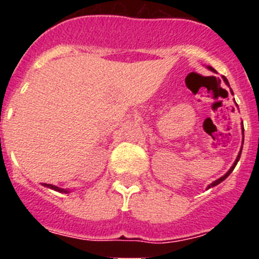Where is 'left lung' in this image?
<instances>
[{
    "label": "left lung",
    "instance_id": "obj_1",
    "mask_svg": "<svg viewBox=\"0 0 259 259\" xmlns=\"http://www.w3.org/2000/svg\"><path fill=\"white\" fill-rule=\"evenodd\" d=\"M209 69H210V70H213V69H211V67H209ZM223 80H224V81H226V83H228V80H227V79H226V77H223ZM241 153H242V151H239L238 156H237V160H236V161H234V164H233V165H232V168H231V169H229V170H228V173H227V174H224V176H223V177H222V178H219L218 180H215V182H213V183H211V184L209 185V187H208V189H209V188H211V187H215V185H218V184H219V183H222V182H223V180H224V179H226V178H227V177H228V176H229V174H231V173H232V171H233V169H234V168H236L237 163H238L239 158H241Z\"/></svg>",
    "mask_w": 259,
    "mask_h": 259
}]
</instances>
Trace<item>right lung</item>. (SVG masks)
I'll use <instances>...</instances> for the list:
<instances>
[{
  "instance_id": "1",
  "label": "right lung",
  "mask_w": 259,
  "mask_h": 259,
  "mask_svg": "<svg viewBox=\"0 0 259 259\" xmlns=\"http://www.w3.org/2000/svg\"><path fill=\"white\" fill-rule=\"evenodd\" d=\"M42 185H45V187H49V188H51V189H54V190H57V192H61V193H69L67 192V190H65V189H61V188H59V187H56V185H51V184H45V183H44Z\"/></svg>"
}]
</instances>
